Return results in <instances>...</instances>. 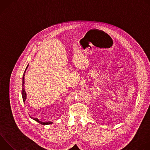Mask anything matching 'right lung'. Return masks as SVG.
Listing matches in <instances>:
<instances>
[{
  "mask_svg": "<svg viewBox=\"0 0 150 150\" xmlns=\"http://www.w3.org/2000/svg\"><path fill=\"white\" fill-rule=\"evenodd\" d=\"M27 68H28V66L26 68V69H25V71L24 72V74L25 73V71H26ZM24 76H25V74H24L23 76V88H22V97H23V101L24 102H25V101L26 100V97H27L26 92L25 91V89L24 88ZM34 120L37 121V122H38V123H40V124H41L42 125H49V124H51L52 123V122H42L39 121L37 118H35V119H34Z\"/></svg>",
  "mask_w": 150,
  "mask_h": 150,
  "instance_id": "obj_1",
  "label": "right lung"
}]
</instances>
